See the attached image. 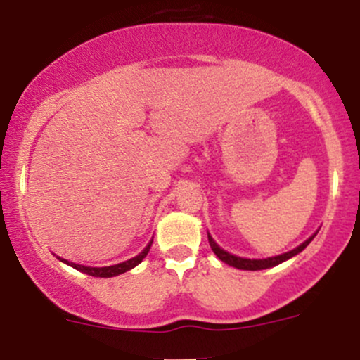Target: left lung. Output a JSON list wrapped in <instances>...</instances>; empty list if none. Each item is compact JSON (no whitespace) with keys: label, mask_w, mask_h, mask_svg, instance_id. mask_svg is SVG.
<instances>
[{"label":"left lung","mask_w":360,"mask_h":360,"mask_svg":"<svg viewBox=\"0 0 360 360\" xmlns=\"http://www.w3.org/2000/svg\"><path fill=\"white\" fill-rule=\"evenodd\" d=\"M316 235V233H315ZM315 235H311V237L308 238V240H304L301 243L300 247H296V249L286 252V254H281V255H276V257H267V259H243V257H237V255H232L229 254V252H225L220 247L217 245V242L213 240L212 237L208 235V240H210V247H212V250L217 254V257L223 260L225 264H229V266L232 267H237V269H243V271H260V269H269V267H274L278 266V264L284 262V260L291 259L292 255L300 254L301 250L304 249V247L308 245L309 242L313 240V237Z\"/></svg>","instance_id":"1"}]
</instances>
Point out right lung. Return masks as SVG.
Masks as SVG:
<instances>
[{
	"instance_id": "obj_1",
	"label": "right lung",
	"mask_w": 360,
	"mask_h": 360,
	"mask_svg": "<svg viewBox=\"0 0 360 360\" xmlns=\"http://www.w3.org/2000/svg\"><path fill=\"white\" fill-rule=\"evenodd\" d=\"M150 245H152V242L148 243L146 249L140 252L139 255H135V257L128 259V260H125V262L115 264V266H108V267H86V266H81V264L69 262V260H65V259H60V260H64L65 264H69V266L74 267V269L84 272V274L94 276V278H113V276L123 274V272L134 269L135 266H139V264L143 260V257H146V255L148 254V250H150Z\"/></svg>"
}]
</instances>
